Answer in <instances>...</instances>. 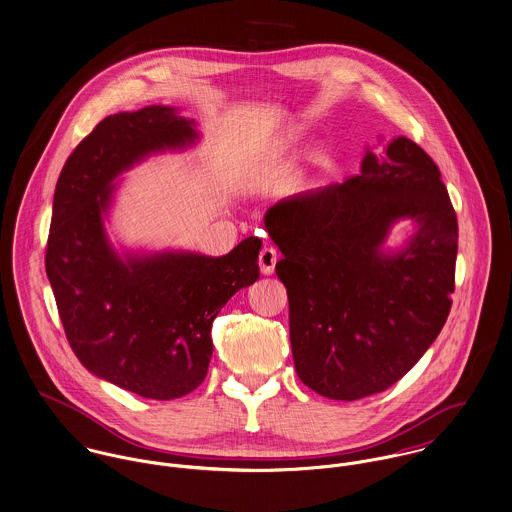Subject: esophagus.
<instances>
[{
	"instance_id": "obj_1",
	"label": "esophagus",
	"mask_w": 512,
	"mask_h": 512,
	"mask_svg": "<svg viewBox=\"0 0 512 512\" xmlns=\"http://www.w3.org/2000/svg\"><path fill=\"white\" fill-rule=\"evenodd\" d=\"M279 261V253L273 247H263L259 253V267L263 275H273L275 273V265Z\"/></svg>"
}]
</instances>
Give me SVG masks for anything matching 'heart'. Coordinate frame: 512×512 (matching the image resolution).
<instances>
[{
  "label": "heart",
  "instance_id": "1",
  "mask_svg": "<svg viewBox=\"0 0 512 512\" xmlns=\"http://www.w3.org/2000/svg\"><path fill=\"white\" fill-rule=\"evenodd\" d=\"M294 139H296V133H290V135H288V137H286V139H284L283 147H284V145H290V143H292V141H294Z\"/></svg>",
  "mask_w": 512,
  "mask_h": 512
}]
</instances>
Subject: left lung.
Segmentation results:
<instances>
[{
    "label": "left lung",
    "instance_id": "left-lung-1",
    "mask_svg": "<svg viewBox=\"0 0 512 512\" xmlns=\"http://www.w3.org/2000/svg\"><path fill=\"white\" fill-rule=\"evenodd\" d=\"M413 233L389 248L398 221ZM292 359L322 397L357 400L404 377L442 332L454 292L457 218L436 163L410 139L365 151L343 184L271 206Z\"/></svg>",
    "mask_w": 512,
    "mask_h": 512
}]
</instances>
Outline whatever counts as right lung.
Returning a JSON list of instances; mask_svg holds the SVG:
<instances>
[{
  "mask_svg": "<svg viewBox=\"0 0 512 512\" xmlns=\"http://www.w3.org/2000/svg\"><path fill=\"white\" fill-rule=\"evenodd\" d=\"M198 139L194 119L169 106L108 115L58 176L45 267L60 322L90 373L139 397L192 393L212 359V322L237 290L259 279V237L208 257L119 253L106 233L115 178Z\"/></svg>",
  "mask_w": 512,
  "mask_h": 512,
  "instance_id": "1",
  "label": "right lung"
}]
</instances>
